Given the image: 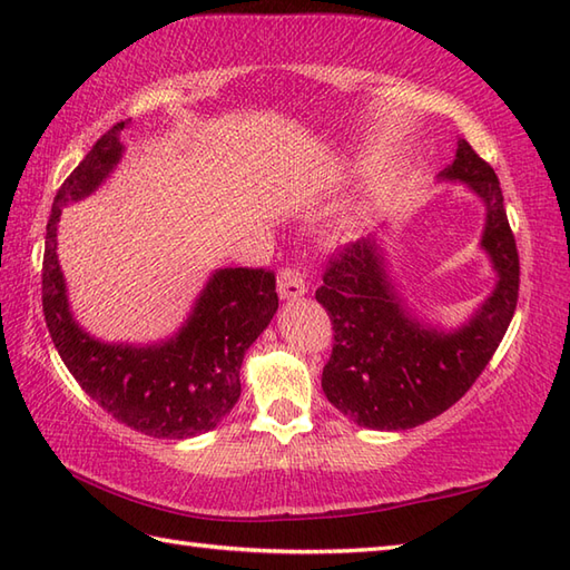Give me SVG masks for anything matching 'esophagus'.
Wrapping results in <instances>:
<instances>
[{
  "label": "esophagus",
  "instance_id": "34e87169",
  "mask_svg": "<svg viewBox=\"0 0 570 570\" xmlns=\"http://www.w3.org/2000/svg\"><path fill=\"white\" fill-rule=\"evenodd\" d=\"M276 286H278V296L284 301H294L306 294V278L301 274V269H296V266H284L276 276Z\"/></svg>",
  "mask_w": 570,
  "mask_h": 570
}]
</instances>
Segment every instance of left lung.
<instances>
[{"label":"left lung","mask_w":570,"mask_h":570,"mask_svg":"<svg viewBox=\"0 0 570 570\" xmlns=\"http://www.w3.org/2000/svg\"><path fill=\"white\" fill-rule=\"evenodd\" d=\"M441 178L463 180L485 203L480 245L498 272V286L465 325L435 331L399 298L377 237L337 249L316 288L333 323V353L321 384L328 402L357 426L404 431L441 416L475 384L514 316L519 254L498 174L468 141H458L455 161Z\"/></svg>","instance_id":"left-lung-1"}]
</instances>
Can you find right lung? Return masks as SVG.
I'll return each instance as SVG.
<instances>
[{
	"instance_id": "add662e5",
	"label": "right lung",
	"mask_w": 570,
	"mask_h": 570,
	"mask_svg": "<svg viewBox=\"0 0 570 570\" xmlns=\"http://www.w3.org/2000/svg\"><path fill=\"white\" fill-rule=\"evenodd\" d=\"M117 122L95 141L53 198L43 249V316L60 360L107 414L154 439H190L213 431L239 399V367L249 345L278 308L269 269H217L205 284L188 321L156 345H107L72 318L56 233L60 210L98 188L122 159Z\"/></svg>"
}]
</instances>
